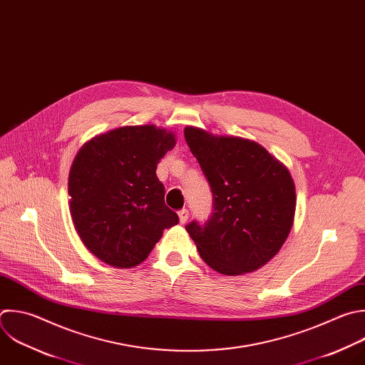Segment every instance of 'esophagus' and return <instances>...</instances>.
Returning <instances> with one entry per match:
<instances>
[{"mask_svg": "<svg viewBox=\"0 0 365 365\" xmlns=\"http://www.w3.org/2000/svg\"><path fill=\"white\" fill-rule=\"evenodd\" d=\"M189 219V210L187 209H180L179 210V220L180 223H186Z\"/></svg>", "mask_w": 365, "mask_h": 365, "instance_id": "34e87169", "label": "esophagus"}]
</instances>
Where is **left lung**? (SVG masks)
Returning a JSON list of instances; mask_svg holds the SVG:
<instances>
[{"label": "left lung", "mask_w": 365, "mask_h": 365, "mask_svg": "<svg viewBox=\"0 0 365 365\" xmlns=\"http://www.w3.org/2000/svg\"><path fill=\"white\" fill-rule=\"evenodd\" d=\"M185 139L212 190V213L186 230L216 272L239 275L265 265L281 250L295 215L288 169L255 142L216 138L196 128Z\"/></svg>", "instance_id": "8db88e82"}]
</instances>
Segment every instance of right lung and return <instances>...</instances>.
Listing matches in <instances>:
<instances>
[{"label":"right lung","instance_id":"1","mask_svg":"<svg viewBox=\"0 0 365 365\" xmlns=\"http://www.w3.org/2000/svg\"><path fill=\"white\" fill-rule=\"evenodd\" d=\"M173 146V133L128 126L90 140L77 153L68 178L71 217L86 248L103 262L136 267L163 230L179 223L156 175Z\"/></svg>","mask_w":365,"mask_h":365}]
</instances>
